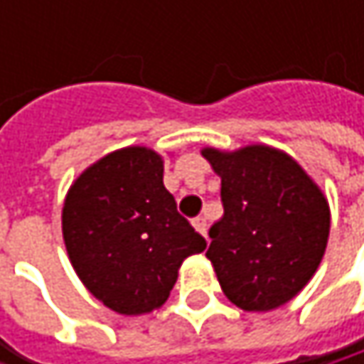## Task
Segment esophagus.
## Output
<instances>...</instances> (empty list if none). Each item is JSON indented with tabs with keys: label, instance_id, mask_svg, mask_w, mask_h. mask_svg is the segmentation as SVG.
<instances>
[{
	"label": "esophagus",
	"instance_id": "34e87169",
	"mask_svg": "<svg viewBox=\"0 0 364 364\" xmlns=\"http://www.w3.org/2000/svg\"><path fill=\"white\" fill-rule=\"evenodd\" d=\"M191 225L196 228L198 234H202V236L206 238V230H208V228H206V219H204V217H196V219L191 221Z\"/></svg>",
	"mask_w": 364,
	"mask_h": 364
}]
</instances>
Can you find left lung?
<instances>
[{"mask_svg":"<svg viewBox=\"0 0 364 364\" xmlns=\"http://www.w3.org/2000/svg\"><path fill=\"white\" fill-rule=\"evenodd\" d=\"M221 177L223 217L206 257L225 297L245 312L291 301L316 274L331 230L323 189L289 154L269 145L204 147Z\"/></svg>","mask_w":364,"mask_h":364,"instance_id":"obj_1","label":"left lung"}]
</instances>
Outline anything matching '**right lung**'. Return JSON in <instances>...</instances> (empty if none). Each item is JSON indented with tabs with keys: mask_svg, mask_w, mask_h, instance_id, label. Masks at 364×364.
Listing matches in <instances>:
<instances>
[{
	"mask_svg": "<svg viewBox=\"0 0 364 364\" xmlns=\"http://www.w3.org/2000/svg\"><path fill=\"white\" fill-rule=\"evenodd\" d=\"M63 240L84 287L124 316L164 306L183 261L206 249L164 187V158L143 145L111 151L71 183Z\"/></svg>",
	"mask_w": 364,
	"mask_h": 364,
	"instance_id": "right-lung-1",
	"label": "right lung"
}]
</instances>
